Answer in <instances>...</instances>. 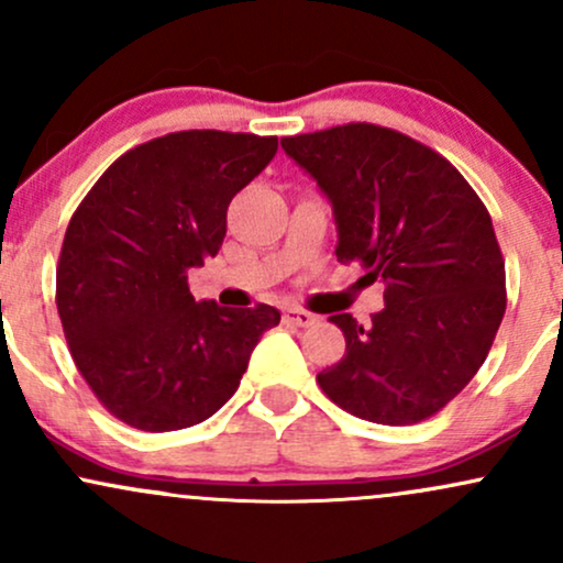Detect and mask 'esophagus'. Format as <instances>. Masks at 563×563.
I'll return each instance as SVG.
<instances>
[{
  "instance_id": "34e87169",
  "label": "esophagus",
  "mask_w": 563,
  "mask_h": 563,
  "mask_svg": "<svg viewBox=\"0 0 563 563\" xmlns=\"http://www.w3.org/2000/svg\"><path fill=\"white\" fill-rule=\"evenodd\" d=\"M283 320L288 322V325H296V328H309V325H314V314L312 312H307V309H286V312H283Z\"/></svg>"
}]
</instances>
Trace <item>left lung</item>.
<instances>
[{
	"label": "left lung",
	"mask_w": 563,
	"mask_h": 563,
	"mask_svg": "<svg viewBox=\"0 0 563 563\" xmlns=\"http://www.w3.org/2000/svg\"><path fill=\"white\" fill-rule=\"evenodd\" d=\"M280 145L331 203L335 260L363 262L384 283L371 325L331 314L346 354L318 384L373 423L434 416L476 376L506 314L487 209L450 161L391 129L346 124Z\"/></svg>",
	"instance_id": "obj_1"
}]
</instances>
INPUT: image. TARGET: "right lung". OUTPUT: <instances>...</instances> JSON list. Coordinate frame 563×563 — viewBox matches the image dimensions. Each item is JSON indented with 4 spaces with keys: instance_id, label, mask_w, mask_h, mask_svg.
<instances>
[{
    "instance_id": "1",
    "label": "right lung",
    "mask_w": 563,
    "mask_h": 563,
    "mask_svg": "<svg viewBox=\"0 0 563 563\" xmlns=\"http://www.w3.org/2000/svg\"><path fill=\"white\" fill-rule=\"evenodd\" d=\"M277 153V137L192 129L129 151L70 217L57 314L84 380L119 421L177 431L241 386L269 303L196 301L187 269L217 256L228 206Z\"/></svg>"
}]
</instances>
